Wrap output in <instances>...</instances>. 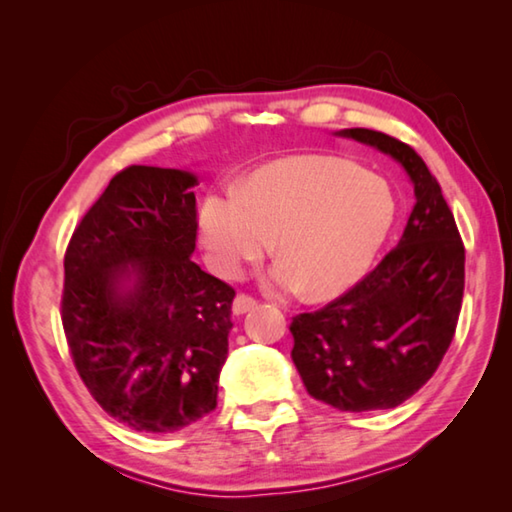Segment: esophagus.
<instances>
[{
	"label": "esophagus",
	"mask_w": 512,
	"mask_h": 512,
	"mask_svg": "<svg viewBox=\"0 0 512 512\" xmlns=\"http://www.w3.org/2000/svg\"><path fill=\"white\" fill-rule=\"evenodd\" d=\"M255 307H257V300H255V298H250V296H246V293H237L235 302H232V311H235L237 316L246 314V311L255 309Z\"/></svg>",
	"instance_id": "1"
}]
</instances>
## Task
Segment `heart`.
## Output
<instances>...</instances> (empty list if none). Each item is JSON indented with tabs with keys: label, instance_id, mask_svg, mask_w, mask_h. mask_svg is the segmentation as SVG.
Returning <instances> with one entry per match:
<instances>
[{
	"label": "heart",
	"instance_id": "obj_1",
	"mask_svg": "<svg viewBox=\"0 0 512 512\" xmlns=\"http://www.w3.org/2000/svg\"><path fill=\"white\" fill-rule=\"evenodd\" d=\"M395 223V198L357 164L305 155L268 164L237 187L212 192L198 207L207 262L235 280L268 253L275 291L329 300L354 287L375 262Z\"/></svg>",
	"mask_w": 512,
	"mask_h": 512
}]
</instances>
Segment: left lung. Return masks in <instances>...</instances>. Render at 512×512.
Listing matches in <instances>:
<instances>
[{"mask_svg": "<svg viewBox=\"0 0 512 512\" xmlns=\"http://www.w3.org/2000/svg\"><path fill=\"white\" fill-rule=\"evenodd\" d=\"M339 135L400 162L415 205L400 244L363 280L291 320V359L307 393L334 409H395L433 377L454 339L465 248L438 180L409 144L370 128Z\"/></svg>", "mask_w": 512, "mask_h": 512, "instance_id": "8db88e82", "label": "left lung"}]
</instances>
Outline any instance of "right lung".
<instances>
[{"label": "right lung", "instance_id": "add662e5", "mask_svg": "<svg viewBox=\"0 0 512 512\" xmlns=\"http://www.w3.org/2000/svg\"><path fill=\"white\" fill-rule=\"evenodd\" d=\"M198 178L133 164L110 180L65 253V339L99 406L171 433L216 409L235 289L194 264Z\"/></svg>", "mask_w": 512, "mask_h": 512}]
</instances>
